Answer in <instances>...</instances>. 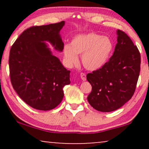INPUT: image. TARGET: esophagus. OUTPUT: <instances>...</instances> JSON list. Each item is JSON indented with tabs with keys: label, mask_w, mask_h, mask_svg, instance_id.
Returning <instances> with one entry per match:
<instances>
[{
	"label": "esophagus",
	"mask_w": 149,
	"mask_h": 149,
	"mask_svg": "<svg viewBox=\"0 0 149 149\" xmlns=\"http://www.w3.org/2000/svg\"><path fill=\"white\" fill-rule=\"evenodd\" d=\"M80 76H81V79H82L83 81H86V74H85V73H81Z\"/></svg>",
	"instance_id": "obj_1"
}]
</instances>
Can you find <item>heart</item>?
I'll return each mask as SVG.
<instances>
[{"label":"heart","instance_id":"b5f03b06","mask_svg":"<svg viewBox=\"0 0 149 149\" xmlns=\"http://www.w3.org/2000/svg\"><path fill=\"white\" fill-rule=\"evenodd\" d=\"M114 49L113 40L107 36L95 32L76 35L70 45L64 46L63 54L68 66L76 64L79 61L77 55H81V62L89 70H97L108 62Z\"/></svg>","mask_w":149,"mask_h":149}]
</instances>
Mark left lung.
<instances>
[{"mask_svg":"<svg viewBox=\"0 0 149 149\" xmlns=\"http://www.w3.org/2000/svg\"><path fill=\"white\" fill-rule=\"evenodd\" d=\"M117 43L109 62L98 70L87 74L92 86L87 97L97 111L119 109L133 96L140 70V54L129 36L117 30Z\"/></svg>","mask_w":149,"mask_h":149,"instance_id":"obj_1","label":"left lung"}]
</instances>
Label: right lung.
Here are the masks:
<instances>
[{"mask_svg": "<svg viewBox=\"0 0 149 149\" xmlns=\"http://www.w3.org/2000/svg\"><path fill=\"white\" fill-rule=\"evenodd\" d=\"M65 22L33 26L22 32L9 54L10 78L14 90L22 100L40 111L54 109L64 97L63 88L69 85L70 70L53 55L64 49L60 32Z\"/></svg>", "mask_w": 149, "mask_h": 149, "instance_id": "add662e5", "label": "right lung"}]
</instances>
